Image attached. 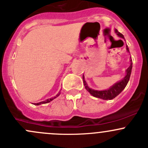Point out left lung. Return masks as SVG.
I'll use <instances>...</instances> for the list:
<instances>
[{
    "label": "left lung",
    "mask_w": 148,
    "mask_h": 148,
    "mask_svg": "<svg viewBox=\"0 0 148 148\" xmlns=\"http://www.w3.org/2000/svg\"><path fill=\"white\" fill-rule=\"evenodd\" d=\"M115 33L118 34V36L120 38H124V36L122 33H120V32H118V30L117 29H115ZM126 49L127 51L129 52V49L127 45L126 46ZM132 60H130V65L129 66V68H127L126 72H127V74H126L125 77L121 80V81L118 82V83H115V85H112L110 88L107 90H92L91 88H90L87 85L86 82L84 80V76L83 75V83H84L85 88L92 96L95 97H98V98L103 99V100H112V99L115 98V97L118 96V95L122 92V91L124 90V88H125L126 85H127V83L129 81V79H130L131 71H132Z\"/></svg>",
    "instance_id": "obj_1"
}]
</instances>
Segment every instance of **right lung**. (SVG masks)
<instances>
[{
    "label": "right lung",
    "mask_w": 148,
    "mask_h": 148,
    "mask_svg": "<svg viewBox=\"0 0 148 148\" xmlns=\"http://www.w3.org/2000/svg\"><path fill=\"white\" fill-rule=\"evenodd\" d=\"M58 95H59V94ZM57 95V96H58ZM54 98H56V97H54ZM54 98H51V99H48V100H45V101H42V102H40V103H35L34 105H36V106H38V105H40V104H45V103H50V102L52 101V100H53Z\"/></svg>",
    "instance_id": "add662e5"
}]
</instances>
